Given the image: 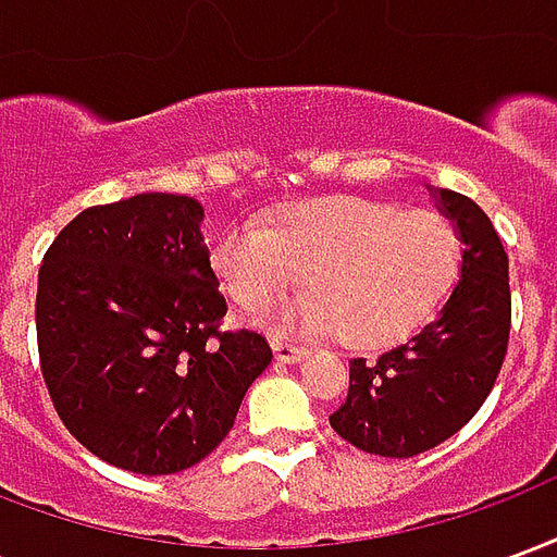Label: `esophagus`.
Returning a JSON list of instances; mask_svg holds the SVG:
<instances>
[{
  "instance_id": "esophagus-1",
  "label": "esophagus",
  "mask_w": 557,
  "mask_h": 557,
  "mask_svg": "<svg viewBox=\"0 0 557 557\" xmlns=\"http://www.w3.org/2000/svg\"><path fill=\"white\" fill-rule=\"evenodd\" d=\"M310 355V349H304L298 343H289V339H274V358L283 363H298Z\"/></svg>"
}]
</instances>
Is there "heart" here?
Segmentation results:
<instances>
[{
	"mask_svg": "<svg viewBox=\"0 0 557 557\" xmlns=\"http://www.w3.org/2000/svg\"><path fill=\"white\" fill-rule=\"evenodd\" d=\"M211 268L244 313L307 286L277 313L301 331L337 327L358 349H382L430 322L462 268L450 220L397 202L322 196L277 211L265 226H235L211 247Z\"/></svg>",
	"mask_w": 557,
	"mask_h": 557,
	"instance_id": "heart-1",
	"label": "heart"
}]
</instances>
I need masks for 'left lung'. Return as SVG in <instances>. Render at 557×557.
Instances as JSON below:
<instances>
[{"instance_id": "1", "label": "left lung", "mask_w": 557, "mask_h": 557, "mask_svg": "<svg viewBox=\"0 0 557 557\" xmlns=\"http://www.w3.org/2000/svg\"><path fill=\"white\" fill-rule=\"evenodd\" d=\"M432 196L466 244L459 283L406 346L349 361V397L331 414L346 442L391 459L423 454L462 430L490 397L510 339V277L498 232L474 199L454 190Z\"/></svg>"}]
</instances>
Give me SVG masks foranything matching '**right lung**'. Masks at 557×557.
I'll return each instance as SVG.
<instances>
[{
	"instance_id": "right-lung-1",
	"label": "right lung",
	"mask_w": 557,
	"mask_h": 557,
	"mask_svg": "<svg viewBox=\"0 0 557 557\" xmlns=\"http://www.w3.org/2000/svg\"><path fill=\"white\" fill-rule=\"evenodd\" d=\"M190 196L79 211L38 271L41 373L67 432L103 462L175 474L218 447L271 363L256 331H220L226 298Z\"/></svg>"
}]
</instances>
